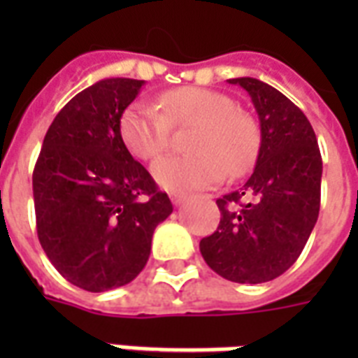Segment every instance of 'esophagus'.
Returning <instances> with one entry per match:
<instances>
[{
  "instance_id": "obj_1",
  "label": "esophagus",
  "mask_w": 358,
  "mask_h": 358,
  "mask_svg": "<svg viewBox=\"0 0 358 358\" xmlns=\"http://www.w3.org/2000/svg\"><path fill=\"white\" fill-rule=\"evenodd\" d=\"M171 201H173L174 206H180V204H184V202L187 201V195H185V193H173V195H171Z\"/></svg>"
}]
</instances>
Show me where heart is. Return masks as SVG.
Wrapping results in <instances>:
<instances>
[{"mask_svg": "<svg viewBox=\"0 0 358 358\" xmlns=\"http://www.w3.org/2000/svg\"><path fill=\"white\" fill-rule=\"evenodd\" d=\"M157 106L137 102L124 111L119 129L135 157L154 159L171 145L173 126L196 124L187 141L189 154L159 157L152 174L169 191H189L247 173L258 154L260 131L252 117L239 111L232 96L204 87L165 92Z\"/></svg>", "mask_w": 358, "mask_h": 358, "instance_id": "obj_1", "label": "heart"}]
</instances>
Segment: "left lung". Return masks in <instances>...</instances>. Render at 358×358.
<instances>
[{
    "mask_svg": "<svg viewBox=\"0 0 358 358\" xmlns=\"http://www.w3.org/2000/svg\"><path fill=\"white\" fill-rule=\"evenodd\" d=\"M243 87L260 120L255 171L239 189L217 199L221 221L201 239L213 271L239 284L267 282L294 266L320 215L322 154L305 113L275 87L255 78Z\"/></svg>",
    "mask_w": 358,
    "mask_h": 358,
    "instance_id": "1",
    "label": "left lung"
}]
</instances>
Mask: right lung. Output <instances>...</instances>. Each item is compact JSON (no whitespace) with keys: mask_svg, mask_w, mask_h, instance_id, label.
Segmentation results:
<instances>
[{"mask_svg":"<svg viewBox=\"0 0 358 358\" xmlns=\"http://www.w3.org/2000/svg\"><path fill=\"white\" fill-rule=\"evenodd\" d=\"M143 85L108 78L78 92L48 128L33 171L42 249L69 282L94 294L143 271L154 230L173 213L120 137L122 113Z\"/></svg>","mask_w":358,"mask_h":358,"instance_id":"right-lung-1","label":"right lung"}]
</instances>
